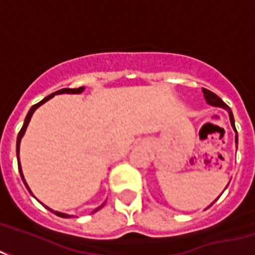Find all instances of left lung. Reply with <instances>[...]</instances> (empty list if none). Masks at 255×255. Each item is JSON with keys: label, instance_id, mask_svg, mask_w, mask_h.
Segmentation results:
<instances>
[{"label": "left lung", "instance_id": "left-lung-1", "mask_svg": "<svg viewBox=\"0 0 255 255\" xmlns=\"http://www.w3.org/2000/svg\"><path fill=\"white\" fill-rule=\"evenodd\" d=\"M202 91H203V96H205L206 102L209 103L210 106H214V107H222V108H225V110L229 111V115H230V122H231V126H233V128L236 129V124H234V118H233V112H231V110L229 108V106H227L226 103L223 102L222 99L219 96H217L215 93L211 92V91H209V89L206 88H202ZM237 132V129H236ZM236 143L237 145H238V133L236 135Z\"/></svg>", "mask_w": 255, "mask_h": 255}]
</instances>
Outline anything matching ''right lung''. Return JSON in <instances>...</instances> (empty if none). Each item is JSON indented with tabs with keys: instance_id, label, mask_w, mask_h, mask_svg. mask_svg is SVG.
<instances>
[{
	"instance_id": "add662e5",
	"label": "right lung",
	"mask_w": 255,
	"mask_h": 255,
	"mask_svg": "<svg viewBox=\"0 0 255 255\" xmlns=\"http://www.w3.org/2000/svg\"><path fill=\"white\" fill-rule=\"evenodd\" d=\"M83 91H84V87H80V88H73V89H71V88L60 89V91H57V92H53V93H52V95H49V96H46L45 99H44V100H41V102H40V103H37V104H34V106H33L32 108L29 110L28 115H26V118H25L24 126H22V128L19 129L18 136H17V160H18V170H19V174H21V178H22V180H24L25 186H26V188H28V190H29L28 184H26V182H25L24 175H22V171H21V166H19L18 149H19V141H21V137L24 136V132H25V129H26V127H28L29 122H30V118H32L33 112H34V111H36L37 108H38V107L41 106V104H44V103L48 102L49 99H52V97H53L54 95H60V93H81V92H83ZM29 191H30V190H29ZM46 209H48V207H46ZM99 209H102V207H99ZM99 209H96V210H95V211H97V210H99ZM48 210H50V209H48ZM50 211L56 214V215H58V217H63V218H69V217H71V215H67V214H63V213H57V211H53V210H50Z\"/></svg>"
}]
</instances>
